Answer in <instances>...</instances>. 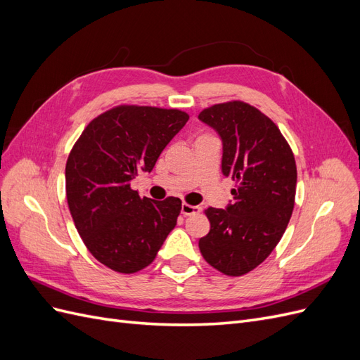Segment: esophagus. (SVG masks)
<instances>
[{
  "label": "esophagus",
  "instance_id": "obj_1",
  "mask_svg": "<svg viewBox=\"0 0 360 360\" xmlns=\"http://www.w3.org/2000/svg\"><path fill=\"white\" fill-rule=\"evenodd\" d=\"M201 212V207L200 205H191L188 202H183L181 204V213L184 216H192V214H197Z\"/></svg>",
  "mask_w": 360,
  "mask_h": 360
}]
</instances>
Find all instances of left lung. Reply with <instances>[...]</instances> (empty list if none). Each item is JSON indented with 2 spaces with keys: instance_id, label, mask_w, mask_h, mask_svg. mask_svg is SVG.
Listing matches in <instances>:
<instances>
[{
  "instance_id": "1",
  "label": "left lung",
  "mask_w": 360,
  "mask_h": 360,
  "mask_svg": "<svg viewBox=\"0 0 360 360\" xmlns=\"http://www.w3.org/2000/svg\"><path fill=\"white\" fill-rule=\"evenodd\" d=\"M222 141V174L237 183L226 209H205L204 259L228 276L254 270L279 243L294 207L297 168L278 126L245 102L213 105L198 115Z\"/></svg>"
}]
</instances>
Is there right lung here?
<instances>
[{
	"label": "right lung",
	"mask_w": 360,
	"mask_h": 360,
	"mask_svg": "<svg viewBox=\"0 0 360 360\" xmlns=\"http://www.w3.org/2000/svg\"><path fill=\"white\" fill-rule=\"evenodd\" d=\"M188 120L179 110L122 105L96 117L70 151L66 195L75 226L91 255L118 274L153 263L177 224L179 198H141L130 181L155 168Z\"/></svg>",
	"instance_id": "obj_1"
}]
</instances>
